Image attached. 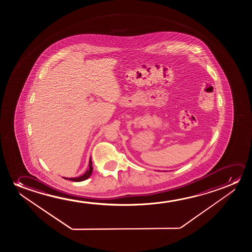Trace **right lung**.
<instances>
[{
  "label": "right lung",
  "mask_w": 252,
  "mask_h": 252,
  "mask_svg": "<svg viewBox=\"0 0 252 252\" xmlns=\"http://www.w3.org/2000/svg\"><path fill=\"white\" fill-rule=\"evenodd\" d=\"M92 171H93V166H92V160H91V157H90L89 169H87L86 172L84 173L83 175L77 176V177H70V178L63 177V178H64V179L66 180H69V181H73V182H83V181H85V180L88 179V178H90V176H91V174H92Z\"/></svg>",
  "instance_id": "add662e5"
}]
</instances>
